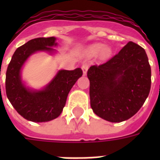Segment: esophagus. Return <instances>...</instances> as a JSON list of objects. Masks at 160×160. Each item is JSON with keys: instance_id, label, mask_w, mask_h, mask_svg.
<instances>
[{"instance_id": "esophagus-1", "label": "esophagus", "mask_w": 160, "mask_h": 160, "mask_svg": "<svg viewBox=\"0 0 160 160\" xmlns=\"http://www.w3.org/2000/svg\"><path fill=\"white\" fill-rule=\"evenodd\" d=\"M81 69H82V70H83V74H84V75H86L88 69H89V65H88V64H86V63L83 64L82 66H81Z\"/></svg>"}]
</instances>
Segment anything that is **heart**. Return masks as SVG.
<instances>
[{"label": "heart", "instance_id": "b5f03b06", "mask_svg": "<svg viewBox=\"0 0 160 160\" xmlns=\"http://www.w3.org/2000/svg\"><path fill=\"white\" fill-rule=\"evenodd\" d=\"M100 53L101 55V57L102 58H106L108 57L110 53H111V51L109 47H105L104 48V46L102 44H95L88 49V54L90 55V56H95V55H97Z\"/></svg>", "mask_w": 160, "mask_h": 160}]
</instances>
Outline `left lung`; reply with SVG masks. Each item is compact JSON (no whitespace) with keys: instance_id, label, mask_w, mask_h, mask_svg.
Returning <instances> with one entry per match:
<instances>
[{"instance_id":"left-lung-1","label":"left lung","mask_w":160,"mask_h":160,"mask_svg":"<svg viewBox=\"0 0 160 160\" xmlns=\"http://www.w3.org/2000/svg\"><path fill=\"white\" fill-rule=\"evenodd\" d=\"M90 106L98 116L117 123L144 105L151 86V68L144 48L129 41L119 53L87 71Z\"/></svg>"}]
</instances>
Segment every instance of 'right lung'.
<instances>
[{"label":"right lung","mask_w":160,"mask_h":160,"mask_svg":"<svg viewBox=\"0 0 160 160\" xmlns=\"http://www.w3.org/2000/svg\"><path fill=\"white\" fill-rule=\"evenodd\" d=\"M55 37L32 39L16 49L6 75V95L21 116L32 122H47L57 118L65 107L68 94L83 75L82 70H59L53 80L41 90H31L21 81V70L29 56L36 51L55 52Z\"/></svg>","instance_id":"right-lung-1"}]
</instances>
